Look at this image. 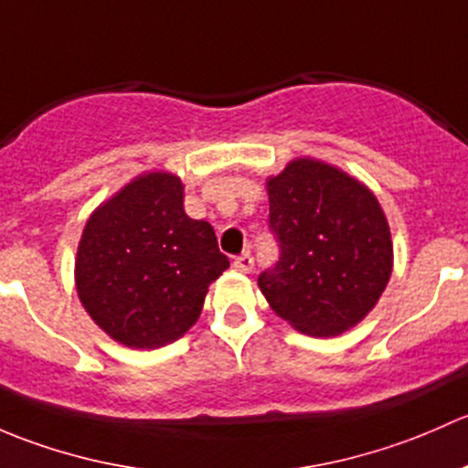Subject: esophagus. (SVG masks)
Here are the masks:
<instances>
[{
	"instance_id": "34e87169",
	"label": "esophagus",
	"mask_w": 468,
	"mask_h": 468,
	"mask_svg": "<svg viewBox=\"0 0 468 468\" xmlns=\"http://www.w3.org/2000/svg\"><path fill=\"white\" fill-rule=\"evenodd\" d=\"M234 268L240 270V272H252V268H254L252 254L243 252V254H240V257H236L234 259Z\"/></svg>"
}]
</instances>
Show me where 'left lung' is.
Instances as JSON below:
<instances>
[{
    "mask_svg": "<svg viewBox=\"0 0 468 468\" xmlns=\"http://www.w3.org/2000/svg\"><path fill=\"white\" fill-rule=\"evenodd\" d=\"M266 189L282 254L259 274V288L302 334H345L377 306L392 274V234L380 202L349 173L313 157L288 162Z\"/></svg>",
    "mask_w": 468,
    "mask_h": 468,
    "instance_id": "left-lung-1",
    "label": "left lung"
}]
</instances>
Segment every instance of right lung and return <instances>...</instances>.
<instances>
[{"instance_id": "add662e5", "label": "right lung", "mask_w": 468, "mask_h": 468, "mask_svg": "<svg viewBox=\"0 0 468 468\" xmlns=\"http://www.w3.org/2000/svg\"><path fill=\"white\" fill-rule=\"evenodd\" d=\"M229 268L214 228L185 211V185L142 173L85 223L76 292L105 334L133 349L182 338L198 322L209 283Z\"/></svg>"}]
</instances>
